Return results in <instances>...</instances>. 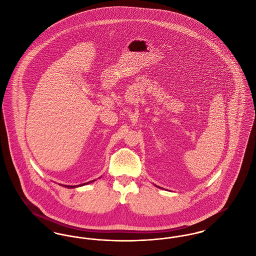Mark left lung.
<instances>
[{
  "label": "left lung",
  "mask_w": 256,
  "mask_h": 256,
  "mask_svg": "<svg viewBox=\"0 0 256 256\" xmlns=\"http://www.w3.org/2000/svg\"><path fill=\"white\" fill-rule=\"evenodd\" d=\"M159 188H160V187H159Z\"/></svg>",
  "instance_id": "1"
}]
</instances>
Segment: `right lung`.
<instances>
[{"label":"right lung","instance_id":"obj_1","mask_svg":"<svg viewBox=\"0 0 256 256\" xmlns=\"http://www.w3.org/2000/svg\"><path fill=\"white\" fill-rule=\"evenodd\" d=\"M93 182H95V180H91V182H88L84 183V184H80V185H61V186H64V187H66V188H69V189H71V188H76V187H80V186H84V185H86V184H89V183Z\"/></svg>","mask_w":256,"mask_h":256}]
</instances>
